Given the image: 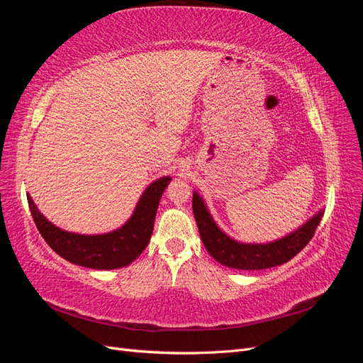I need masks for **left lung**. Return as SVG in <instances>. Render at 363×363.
Wrapping results in <instances>:
<instances>
[{
  "label": "left lung",
  "mask_w": 363,
  "mask_h": 363,
  "mask_svg": "<svg viewBox=\"0 0 363 363\" xmlns=\"http://www.w3.org/2000/svg\"><path fill=\"white\" fill-rule=\"evenodd\" d=\"M192 208L201 240L208 255L224 267L245 271L267 269L289 262L309 244L324 215V211L316 212L303 225L272 242L248 244L230 238L218 227L203 196L196 191H194L192 196Z\"/></svg>",
  "instance_id": "left-lung-1"
}]
</instances>
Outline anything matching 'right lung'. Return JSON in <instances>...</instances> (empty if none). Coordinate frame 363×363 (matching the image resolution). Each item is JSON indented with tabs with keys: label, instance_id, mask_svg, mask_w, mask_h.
I'll use <instances>...</instances> for the list:
<instances>
[{
	"label": "right lung",
	"instance_id": "right-lung-1",
	"mask_svg": "<svg viewBox=\"0 0 363 363\" xmlns=\"http://www.w3.org/2000/svg\"><path fill=\"white\" fill-rule=\"evenodd\" d=\"M171 180V177H162L152 182L140 195L128 221L103 235H80L62 230L40 213L30 195L27 200L39 233L60 257L91 269H116L130 265L148 245L160 196Z\"/></svg>",
	"mask_w": 363,
	"mask_h": 363
}]
</instances>
